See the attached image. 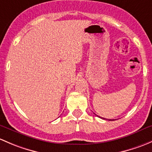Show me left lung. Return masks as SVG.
<instances>
[{"mask_svg": "<svg viewBox=\"0 0 152 152\" xmlns=\"http://www.w3.org/2000/svg\"><path fill=\"white\" fill-rule=\"evenodd\" d=\"M98 116V115H97ZM99 118H103V119H106V118H102V117H99ZM109 121H113V120H112V119H109Z\"/></svg>", "mask_w": 152, "mask_h": 152, "instance_id": "obj_1", "label": "left lung"}]
</instances>
